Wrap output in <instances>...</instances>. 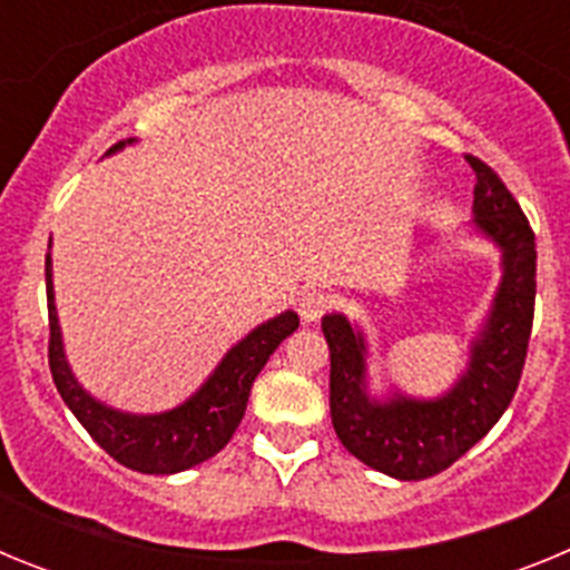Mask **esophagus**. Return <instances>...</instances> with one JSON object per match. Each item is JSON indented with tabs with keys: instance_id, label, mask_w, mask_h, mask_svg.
I'll return each mask as SVG.
<instances>
[{
	"instance_id": "34e87169",
	"label": "esophagus",
	"mask_w": 570,
	"mask_h": 570,
	"mask_svg": "<svg viewBox=\"0 0 570 570\" xmlns=\"http://www.w3.org/2000/svg\"><path fill=\"white\" fill-rule=\"evenodd\" d=\"M328 308H331V296L325 294V291H316V288L302 291L299 302H296V311H299V316L305 322H316L320 316H325V311Z\"/></svg>"
}]
</instances>
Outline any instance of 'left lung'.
Returning <instances> with one entry per match:
<instances>
[{"mask_svg":"<svg viewBox=\"0 0 570 570\" xmlns=\"http://www.w3.org/2000/svg\"><path fill=\"white\" fill-rule=\"evenodd\" d=\"M476 174V228L505 256V276L468 374L448 396L414 402L405 396L376 405L362 391L365 345L342 316H325L331 347V420L342 445L360 462L396 480H425L454 465L497 425L511 405L528 356L537 299V242L520 203L500 174L465 154Z\"/></svg>","mask_w":570,"mask_h":570,"instance_id":"obj_1","label":"left lung"}]
</instances>
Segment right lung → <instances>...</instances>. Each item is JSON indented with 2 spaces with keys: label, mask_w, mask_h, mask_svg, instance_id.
I'll return each mask as SVG.
<instances>
[{
  "label": "right lung",
  "mask_w": 570,
  "mask_h": 570,
  "mask_svg": "<svg viewBox=\"0 0 570 570\" xmlns=\"http://www.w3.org/2000/svg\"><path fill=\"white\" fill-rule=\"evenodd\" d=\"M122 145L125 142H119L116 148H122ZM45 282H48L50 328L48 365L53 385L65 405L73 411V416L82 422L85 431L94 436V442L105 454L139 473H176L219 454L245 416L256 374L282 345V340H288L299 328V316L291 311L265 322L225 356L223 365L216 367V374L203 385V391L190 396L185 405L159 416H130L90 400L70 376V367L62 354L57 308H53L50 256H45Z\"/></svg>",
  "instance_id": "obj_1"
}]
</instances>
